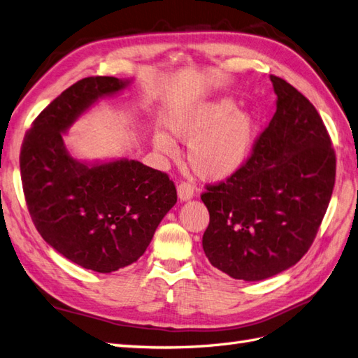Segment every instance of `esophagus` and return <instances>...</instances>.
Masks as SVG:
<instances>
[{"mask_svg": "<svg viewBox=\"0 0 358 358\" xmlns=\"http://www.w3.org/2000/svg\"><path fill=\"white\" fill-rule=\"evenodd\" d=\"M178 196L180 201H189L194 196V188L189 182L182 180L178 184Z\"/></svg>", "mask_w": 358, "mask_h": 358, "instance_id": "obj_1", "label": "esophagus"}]
</instances>
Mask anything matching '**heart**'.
<instances>
[{
	"label": "heart",
	"mask_w": 358,
	"mask_h": 358,
	"mask_svg": "<svg viewBox=\"0 0 358 358\" xmlns=\"http://www.w3.org/2000/svg\"><path fill=\"white\" fill-rule=\"evenodd\" d=\"M169 129L178 139L189 142L187 157L197 176L220 180L231 176L248 159L256 136V119L237 110L231 98H222L171 119ZM153 145L164 156L178 153L174 142L164 133L155 134Z\"/></svg>",
	"instance_id": "heart-1"
}]
</instances>
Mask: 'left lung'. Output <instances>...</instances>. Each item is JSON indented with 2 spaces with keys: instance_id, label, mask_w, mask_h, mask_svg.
Wrapping results in <instances>:
<instances>
[{
  "instance_id": "8db88e82",
  "label": "left lung",
  "mask_w": 358,
  "mask_h": 358,
  "mask_svg": "<svg viewBox=\"0 0 358 358\" xmlns=\"http://www.w3.org/2000/svg\"><path fill=\"white\" fill-rule=\"evenodd\" d=\"M277 108L239 170L201 194L210 213L202 237L210 264L256 282L296 265L315 239L336 182V152L315 107L269 76Z\"/></svg>"
}]
</instances>
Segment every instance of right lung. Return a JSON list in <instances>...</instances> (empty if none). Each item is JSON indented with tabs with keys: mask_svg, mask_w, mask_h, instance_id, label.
Wrapping results in <instances>:
<instances>
[{
	"mask_svg": "<svg viewBox=\"0 0 358 358\" xmlns=\"http://www.w3.org/2000/svg\"><path fill=\"white\" fill-rule=\"evenodd\" d=\"M129 81L90 76L53 99L24 136L20 169L30 217L59 254L96 273L136 262L178 201L169 174L139 161L85 165L64 147L62 133L98 98Z\"/></svg>",
	"mask_w": 358,
	"mask_h": 358,
	"instance_id": "obj_1",
	"label": "right lung"
}]
</instances>
